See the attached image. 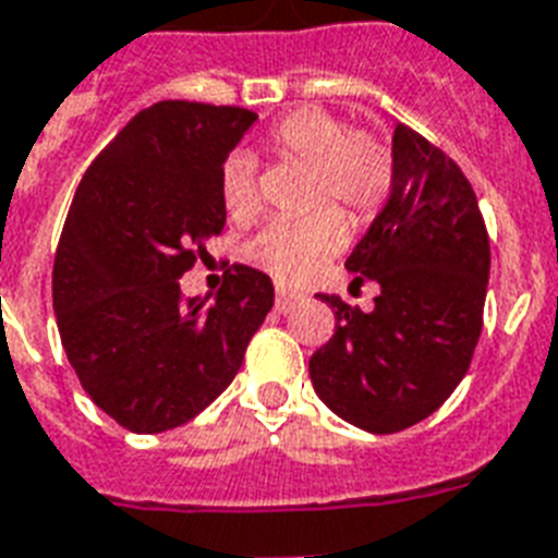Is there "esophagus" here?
Listing matches in <instances>:
<instances>
[{"mask_svg": "<svg viewBox=\"0 0 558 558\" xmlns=\"http://www.w3.org/2000/svg\"><path fill=\"white\" fill-rule=\"evenodd\" d=\"M302 300H305V296H302V293H296V291H284V288H279V291H276L274 305H276V311H279V314H288V311L296 308V305H300Z\"/></svg>", "mask_w": 558, "mask_h": 558, "instance_id": "34e87169", "label": "esophagus"}]
</instances>
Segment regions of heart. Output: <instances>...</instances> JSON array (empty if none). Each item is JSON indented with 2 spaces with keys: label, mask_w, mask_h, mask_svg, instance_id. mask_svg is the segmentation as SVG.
Masks as SVG:
<instances>
[{
  "label": "heart",
  "mask_w": 558,
  "mask_h": 558,
  "mask_svg": "<svg viewBox=\"0 0 558 558\" xmlns=\"http://www.w3.org/2000/svg\"><path fill=\"white\" fill-rule=\"evenodd\" d=\"M265 150L284 162L308 166V206L305 218L267 223L250 239L244 256L279 282H305L347 244L349 227L343 211L355 220L375 218L387 203L396 180L390 145L373 131L349 128L323 107H300L267 131ZM220 206L232 223H250L262 211L253 159L232 154L218 177Z\"/></svg>",
  "instance_id": "heart-1"
}]
</instances>
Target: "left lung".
<instances>
[{
    "mask_svg": "<svg viewBox=\"0 0 558 558\" xmlns=\"http://www.w3.org/2000/svg\"><path fill=\"white\" fill-rule=\"evenodd\" d=\"M392 159L390 201L347 258L381 293L369 314L323 293L338 326L308 361L323 404L369 434L416 425L463 381L489 282V232L460 166L408 124Z\"/></svg>",
    "mask_w": 558,
    "mask_h": 558,
    "instance_id": "left-lung-1",
    "label": "left lung"
}]
</instances>
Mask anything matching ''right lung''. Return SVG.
<instances>
[{"label": "right lung", "mask_w": 558, "mask_h": 558, "mask_svg": "<svg viewBox=\"0 0 558 558\" xmlns=\"http://www.w3.org/2000/svg\"><path fill=\"white\" fill-rule=\"evenodd\" d=\"M256 122L244 107L159 101L81 177L60 232L51 300L86 396L133 434L185 425L230 387L274 308V282L232 265L215 302L180 276L223 232L218 177Z\"/></svg>", "instance_id": "obj_1"}]
</instances>
